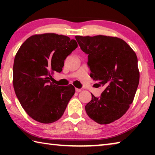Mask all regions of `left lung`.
<instances>
[{
	"label": "left lung",
	"instance_id": "1",
	"mask_svg": "<svg viewBox=\"0 0 155 155\" xmlns=\"http://www.w3.org/2000/svg\"><path fill=\"white\" fill-rule=\"evenodd\" d=\"M74 49L68 36L44 33L31 36L18 51L13 68L14 91L22 108L35 121L50 124L64 114L74 92L52 75L62 71L64 60Z\"/></svg>",
	"mask_w": 155,
	"mask_h": 155
}]
</instances>
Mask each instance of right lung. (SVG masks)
<instances>
[{"instance_id":"add662e5","label":"right lung","mask_w":155,"mask_h":155,"mask_svg":"<svg viewBox=\"0 0 155 155\" xmlns=\"http://www.w3.org/2000/svg\"><path fill=\"white\" fill-rule=\"evenodd\" d=\"M78 43L88 54L89 66L103 90L101 96H91L86 113L98 124H110L126 114L134 99L140 81L137 56L116 37L86 36Z\"/></svg>"}]
</instances>
